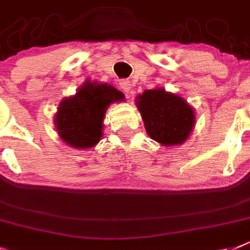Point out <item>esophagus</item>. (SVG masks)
<instances>
[{
  "mask_svg": "<svg viewBox=\"0 0 250 250\" xmlns=\"http://www.w3.org/2000/svg\"><path fill=\"white\" fill-rule=\"evenodd\" d=\"M120 86L121 89L126 93H129L130 89H131V84H130L129 80H123V82H120Z\"/></svg>",
  "mask_w": 250,
  "mask_h": 250,
  "instance_id": "34e87169",
  "label": "esophagus"
}]
</instances>
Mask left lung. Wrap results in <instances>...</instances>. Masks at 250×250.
I'll return each instance as SVG.
<instances>
[{
  "mask_svg": "<svg viewBox=\"0 0 250 250\" xmlns=\"http://www.w3.org/2000/svg\"><path fill=\"white\" fill-rule=\"evenodd\" d=\"M137 107L148 135L165 147L183 144L194 127L193 107L164 88L144 90L137 97Z\"/></svg>",
  "mask_w": 250,
  "mask_h": 250,
  "instance_id": "left-lung-1",
  "label": "left lung"
}]
</instances>
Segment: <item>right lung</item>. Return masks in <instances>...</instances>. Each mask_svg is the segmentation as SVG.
Returning a JSON list of instances; mask_svg holds the SVG:
<instances>
[{
    "instance_id": "add662e5",
    "label": "right lung",
    "mask_w": 250,
    "mask_h": 250,
    "mask_svg": "<svg viewBox=\"0 0 250 250\" xmlns=\"http://www.w3.org/2000/svg\"><path fill=\"white\" fill-rule=\"evenodd\" d=\"M124 100V94L110 84L86 80L75 96L61 101L55 115L60 138L76 149L94 147L102 138L107 107Z\"/></svg>"
}]
</instances>
